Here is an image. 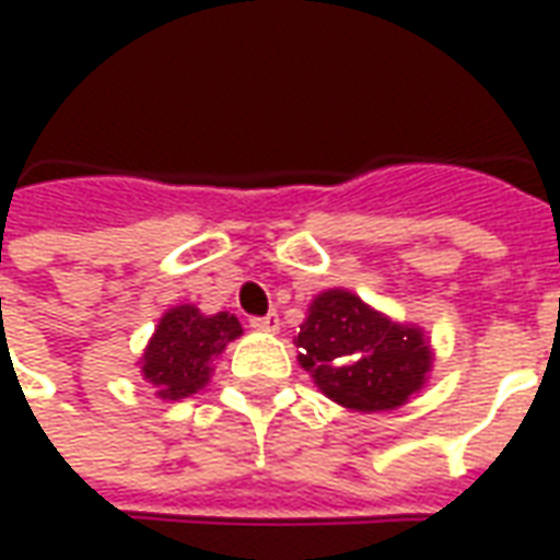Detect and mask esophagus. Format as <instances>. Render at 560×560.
I'll return each instance as SVG.
<instances>
[{
  "label": "esophagus",
  "mask_w": 560,
  "mask_h": 560,
  "mask_svg": "<svg viewBox=\"0 0 560 560\" xmlns=\"http://www.w3.org/2000/svg\"><path fill=\"white\" fill-rule=\"evenodd\" d=\"M252 329H257V332H279V315L252 317Z\"/></svg>",
  "instance_id": "esophagus-1"
}]
</instances>
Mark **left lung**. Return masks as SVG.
<instances>
[{
	"label": "left lung",
	"instance_id": "obj_1",
	"mask_svg": "<svg viewBox=\"0 0 560 560\" xmlns=\"http://www.w3.org/2000/svg\"><path fill=\"white\" fill-rule=\"evenodd\" d=\"M293 341L317 389L357 413L401 408L429 381L434 360L425 329L393 320L345 288L317 293Z\"/></svg>",
	"mask_w": 560,
	"mask_h": 560
}]
</instances>
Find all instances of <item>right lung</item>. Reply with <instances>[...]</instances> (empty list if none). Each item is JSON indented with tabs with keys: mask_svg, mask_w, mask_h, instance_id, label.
<instances>
[{
	"mask_svg": "<svg viewBox=\"0 0 560 560\" xmlns=\"http://www.w3.org/2000/svg\"><path fill=\"white\" fill-rule=\"evenodd\" d=\"M240 336L243 327L231 312L203 315L195 303L173 305L159 317V327L140 353V375L155 387L161 401L188 399L207 387L212 363Z\"/></svg>",
	"mask_w": 560,
	"mask_h": 560,
	"instance_id": "right-lung-1",
	"label": "right lung"
}]
</instances>
